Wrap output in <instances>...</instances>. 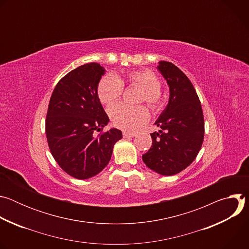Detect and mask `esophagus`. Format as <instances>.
I'll use <instances>...</instances> for the list:
<instances>
[{
  "instance_id": "1",
  "label": "esophagus",
  "mask_w": 249,
  "mask_h": 249,
  "mask_svg": "<svg viewBox=\"0 0 249 249\" xmlns=\"http://www.w3.org/2000/svg\"><path fill=\"white\" fill-rule=\"evenodd\" d=\"M136 134L135 133H130V132H123V137L124 138H133L135 137Z\"/></svg>"
}]
</instances>
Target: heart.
Listing matches in <instances>:
<instances>
[{
    "mask_svg": "<svg viewBox=\"0 0 249 249\" xmlns=\"http://www.w3.org/2000/svg\"><path fill=\"white\" fill-rule=\"evenodd\" d=\"M126 81L133 86L143 89L142 101H146L151 107L158 108L161 103L160 81L150 70L130 72ZM123 80L120 77L107 75L101 79L97 88V95L104 105H111L119 100L123 92ZM113 124L125 131L134 132L145 125L150 119L149 110L145 106L131 107L125 104L112 106L109 110Z\"/></svg>",
    "mask_w": 249,
    "mask_h": 249,
    "instance_id": "b5f03b06",
    "label": "heart"
}]
</instances>
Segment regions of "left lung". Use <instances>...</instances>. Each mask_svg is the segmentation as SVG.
Here are the masks:
<instances>
[{
	"mask_svg": "<svg viewBox=\"0 0 249 249\" xmlns=\"http://www.w3.org/2000/svg\"><path fill=\"white\" fill-rule=\"evenodd\" d=\"M169 89L167 105L151 134L153 144L143 161L159 174L170 176L185 169L196 159L204 140V116L196 90L180 69L160 61L157 67Z\"/></svg>",
	"mask_w": 249,
	"mask_h": 249,
	"instance_id": "8db88e82",
	"label": "left lung"
}]
</instances>
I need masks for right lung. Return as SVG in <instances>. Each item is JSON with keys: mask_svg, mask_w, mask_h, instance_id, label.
<instances>
[{"mask_svg": "<svg viewBox=\"0 0 249 249\" xmlns=\"http://www.w3.org/2000/svg\"><path fill=\"white\" fill-rule=\"evenodd\" d=\"M105 72L98 63L82 65L57 84L50 98L46 117L49 149L60 167L77 179L98 174L122 139L116 128L94 134L109 122L97 95Z\"/></svg>", "mask_w": 249, "mask_h": 249, "instance_id": "obj_1", "label": "right lung"}]
</instances>
